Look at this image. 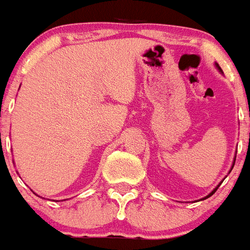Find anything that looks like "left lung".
<instances>
[{
	"label": "left lung",
	"mask_w": 250,
	"mask_h": 250,
	"mask_svg": "<svg viewBox=\"0 0 250 250\" xmlns=\"http://www.w3.org/2000/svg\"><path fill=\"white\" fill-rule=\"evenodd\" d=\"M215 66H216V68H218V70H219V72H220V74H223V71H222V68H220V66H219V65H218V63H215ZM235 158H237V152H235V156H234L233 164H231V167H230V170H229V173H230V171H231V169H233V167H234V163H235ZM222 183H223V182H220V183H219V184L216 185V187H215V188H214L213 190H211V191H210V193L208 194V195H207V196H204V198H203V199H202V200L207 199V198H209V196H211V195H213V194H214V193H215V191H216V189H218V188H219V187H220V184H222Z\"/></svg>",
	"instance_id": "8db88e82"
}]
</instances>
